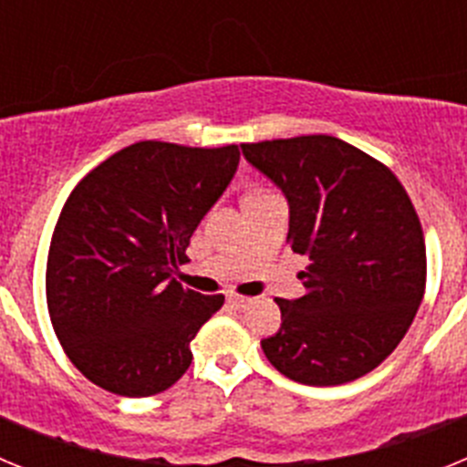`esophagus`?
Instances as JSON below:
<instances>
[{"mask_svg": "<svg viewBox=\"0 0 467 467\" xmlns=\"http://www.w3.org/2000/svg\"><path fill=\"white\" fill-rule=\"evenodd\" d=\"M226 301H229V304L234 308H238V311H243V308H247V306H250V304H253V299H250V296L234 295V292H231V295L226 296Z\"/></svg>", "mask_w": 467, "mask_h": 467, "instance_id": "obj_1", "label": "esophagus"}]
</instances>
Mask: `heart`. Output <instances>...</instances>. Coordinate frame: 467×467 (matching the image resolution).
I'll return each instance as SVG.
<instances>
[{
  "label": "heart",
  "instance_id": "1",
  "mask_svg": "<svg viewBox=\"0 0 467 467\" xmlns=\"http://www.w3.org/2000/svg\"><path fill=\"white\" fill-rule=\"evenodd\" d=\"M250 193H271L269 189H262V187H257V189H253V192ZM250 193H247V196H250Z\"/></svg>",
  "mask_w": 467,
  "mask_h": 467
}]
</instances>
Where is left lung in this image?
Returning <instances> with one entry per match:
<instances>
[{
	"label": "left lung",
	"mask_w": 467,
	"mask_h": 467,
	"mask_svg": "<svg viewBox=\"0 0 467 467\" xmlns=\"http://www.w3.org/2000/svg\"><path fill=\"white\" fill-rule=\"evenodd\" d=\"M290 203L287 243L306 295L275 299L264 356L292 381L339 386L381 365L426 292V241L410 193L374 156L332 135L241 144Z\"/></svg>",
	"instance_id": "1"
}]
</instances>
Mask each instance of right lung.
<instances>
[{
  "label": "right lung",
  "mask_w": 467,
  "mask_h": 467,
  "mask_svg": "<svg viewBox=\"0 0 467 467\" xmlns=\"http://www.w3.org/2000/svg\"><path fill=\"white\" fill-rule=\"evenodd\" d=\"M238 144L144 140L81 180L53 229L47 304L65 356L123 398L171 388L192 341L224 304L172 278L189 238L238 168Z\"/></svg>",
  "instance_id": "1"
}]
</instances>
